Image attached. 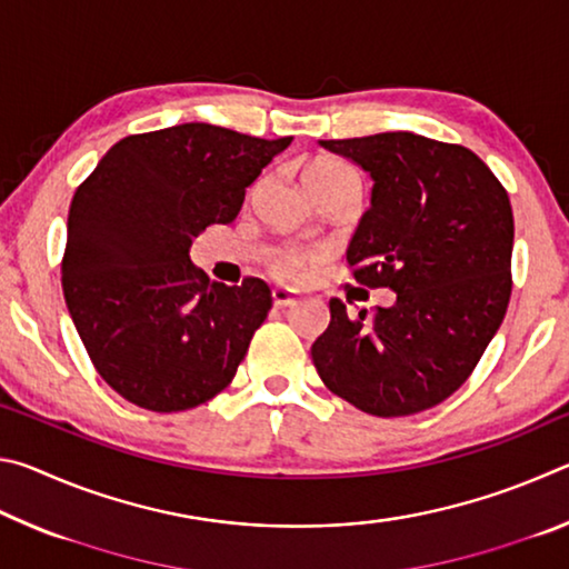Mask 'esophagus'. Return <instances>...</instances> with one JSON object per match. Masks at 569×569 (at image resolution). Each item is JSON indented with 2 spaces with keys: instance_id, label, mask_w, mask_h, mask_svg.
Wrapping results in <instances>:
<instances>
[{
  "instance_id": "34e87169",
  "label": "esophagus",
  "mask_w": 569,
  "mask_h": 569,
  "mask_svg": "<svg viewBox=\"0 0 569 569\" xmlns=\"http://www.w3.org/2000/svg\"><path fill=\"white\" fill-rule=\"evenodd\" d=\"M273 303L278 308H286V306H293L298 301V293L291 291V288H273Z\"/></svg>"
}]
</instances>
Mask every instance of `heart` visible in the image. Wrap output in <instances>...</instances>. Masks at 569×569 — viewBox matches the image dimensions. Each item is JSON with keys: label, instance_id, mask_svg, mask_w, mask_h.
<instances>
[{"label": "heart", "instance_id": "b5f03b06", "mask_svg": "<svg viewBox=\"0 0 569 569\" xmlns=\"http://www.w3.org/2000/svg\"><path fill=\"white\" fill-rule=\"evenodd\" d=\"M306 180L339 182V180H361V178H359V172H356L351 166H346V162L326 158V160L313 162V166L306 170ZM303 261H306V256L301 253V250L291 248V250H283V253L276 256L273 268H276V273H281L286 278H293L303 268Z\"/></svg>", "mask_w": 569, "mask_h": 569}]
</instances>
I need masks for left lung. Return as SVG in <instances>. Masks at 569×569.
Returning a JSON list of instances; mask_svg holds the SVG:
<instances>
[{
    "label": "left lung",
    "instance_id": "left-lung-1",
    "mask_svg": "<svg viewBox=\"0 0 569 569\" xmlns=\"http://www.w3.org/2000/svg\"><path fill=\"white\" fill-rule=\"evenodd\" d=\"M373 180L371 208L346 250L353 278L397 303L346 313L311 346L336 397L373 417H409L451 397L475 371L512 293L515 218L475 152L413 132L319 140Z\"/></svg>",
    "mask_w": 569,
    "mask_h": 569
}]
</instances>
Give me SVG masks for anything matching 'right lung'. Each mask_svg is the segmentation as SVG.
<instances>
[{
    "mask_svg": "<svg viewBox=\"0 0 569 569\" xmlns=\"http://www.w3.org/2000/svg\"><path fill=\"white\" fill-rule=\"evenodd\" d=\"M291 140L172 124L114 142L77 188L64 303L94 369L134 407L186 411L233 381L271 288L210 281L190 246L210 223L236 220L246 188Z\"/></svg>",
    "mask_w": 569,
    "mask_h": 569,
    "instance_id": "add662e5",
    "label": "right lung"
}]
</instances>
